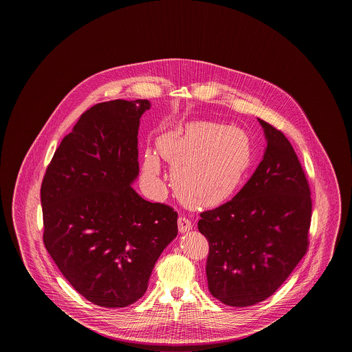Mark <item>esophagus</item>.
Masks as SVG:
<instances>
[{
	"label": "esophagus",
	"instance_id": "esophagus-1",
	"mask_svg": "<svg viewBox=\"0 0 352 352\" xmlns=\"http://www.w3.org/2000/svg\"><path fill=\"white\" fill-rule=\"evenodd\" d=\"M192 228V223L191 220L186 217H179L178 218V230L181 234H184L187 231H190Z\"/></svg>",
	"mask_w": 352,
	"mask_h": 352
}]
</instances>
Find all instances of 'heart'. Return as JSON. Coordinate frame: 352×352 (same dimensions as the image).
I'll use <instances>...</instances> for the list:
<instances>
[{"mask_svg":"<svg viewBox=\"0 0 352 352\" xmlns=\"http://www.w3.org/2000/svg\"><path fill=\"white\" fill-rule=\"evenodd\" d=\"M158 153L171 165V184L184 204L217 207L230 201L244 184L253 158L251 138L236 125L192 121L162 134ZM161 162L144 155L141 181L151 192L160 187Z\"/></svg>","mask_w":352,"mask_h":352,"instance_id":"b5f03b06","label":"heart"}]
</instances>
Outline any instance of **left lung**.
<instances>
[{
  "instance_id": "left-lung-1",
  "label": "left lung",
  "mask_w": 352,
  "mask_h": 352,
  "mask_svg": "<svg viewBox=\"0 0 352 352\" xmlns=\"http://www.w3.org/2000/svg\"><path fill=\"white\" fill-rule=\"evenodd\" d=\"M267 140L263 161L234 198L201 212L198 228L210 243L207 283L224 305L267 300L307 251L310 188L283 132L257 118Z\"/></svg>"
}]
</instances>
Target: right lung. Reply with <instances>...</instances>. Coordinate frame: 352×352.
<instances>
[{
  "label": "right lung",
  "instance_id": "obj_1",
  "mask_svg": "<svg viewBox=\"0 0 352 352\" xmlns=\"http://www.w3.org/2000/svg\"><path fill=\"white\" fill-rule=\"evenodd\" d=\"M151 107L118 99L89 108L60 142L41 187L46 250L74 289L102 307L140 300L178 234V214L132 187L140 118Z\"/></svg>",
  "mask_w": 352,
  "mask_h": 352
}]
</instances>
